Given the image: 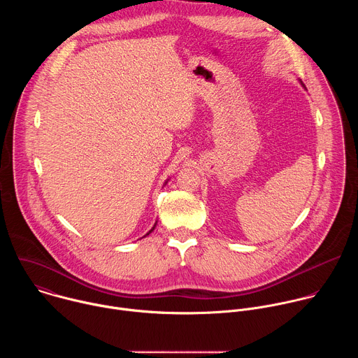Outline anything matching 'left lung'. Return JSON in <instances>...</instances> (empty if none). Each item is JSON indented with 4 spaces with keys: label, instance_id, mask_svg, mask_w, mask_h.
<instances>
[{
    "label": "left lung",
    "instance_id": "8db88e82",
    "mask_svg": "<svg viewBox=\"0 0 358 358\" xmlns=\"http://www.w3.org/2000/svg\"><path fill=\"white\" fill-rule=\"evenodd\" d=\"M300 83H301V80H300ZM301 86H303V87H304V85H303V83H301ZM304 89H306V87H304Z\"/></svg>",
    "mask_w": 358,
    "mask_h": 358
}]
</instances>
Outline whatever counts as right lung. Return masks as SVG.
Returning a JSON list of instances; mask_svg holds the SVG:
<instances>
[{
    "label": "right lung",
    "mask_w": 358,
    "mask_h": 358,
    "mask_svg": "<svg viewBox=\"0 0 358 358\" xmlns=\"http://www.w3.org/2000/svg\"><path fill=\"white\" fill-rule=\"evenodd\" d=\"M167 182H169V180H167V181H166V182H164V185H166V184H167ZM156 225H157V221H156V224H155V227H152V228H151V229H150V231H148V232H147V234H145V235H144V236H147V235H150V234H151V232H152V231H155V228H156ZM144 236H143V238H144Z\"/></svg>",
    "instance_id": "obj_1"
}]
</instances>
